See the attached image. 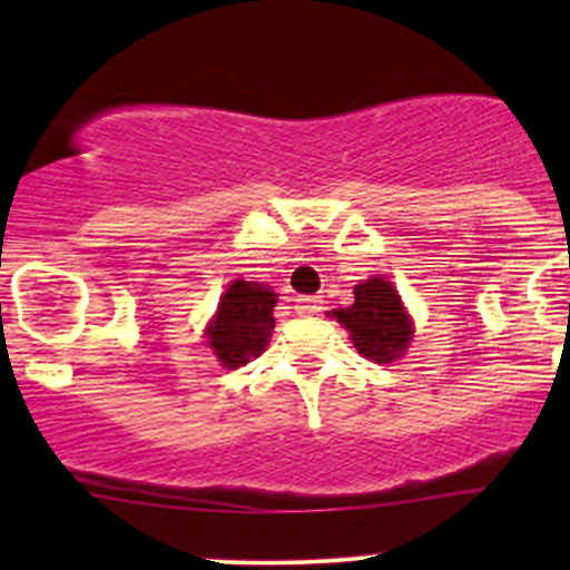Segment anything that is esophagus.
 I'll list each match as a JSON object with an SVG mask.
<instances>
[{"mask_svg":"<svg viewBox=\"0 0 570 570\" xmlns=\"http://www.w3.org/2000/svg\"><path fill=\"white\" fill-rule=\"evenodd\" d=\"M324 307V299L318 294H303V297L294 299V311L303 313V316H316Z\"/></svg>","mask_w":570,"mask_h":570,"instance_id":"esophagus-1","label":"esophagus"}]
</instances>
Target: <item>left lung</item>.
<instances>
[{"label":"left lung","instance_id":"8db88e82","mask_svg":"<svg viewBox=\"0 0 570 570\" xmlns=\"http://www.w3.org/2000/svg\"><path fill=\"white\" fill-rule=\"evenodd\" d=\"M353 305L335 311L351 332L353 348L375 364H389L410 348L412 322L396 286L385 278H367L353 286Z\"/></svg>","mask_w":570,"mask_h":570}]
</instances>
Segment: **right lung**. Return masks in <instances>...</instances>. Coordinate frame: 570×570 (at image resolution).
Wrapping results in <instances>:
<instances>
[{
  "label": "right lung",
  "instance_id": "right-lung-1",
  "mask_svg": "<svg viewBox=\"0 0 570 570\" xmlns=\"http://www.w3.org/2000/svg\"><path fill=\"white\" fill-rule=\"evenodd\" d=\"M278 294L257 281H233L206 326V340L222 367L238 370L267 348Z\"/></svg>",
  "mask_w": 570,
  "mask_h": 570
}]
</instances>
